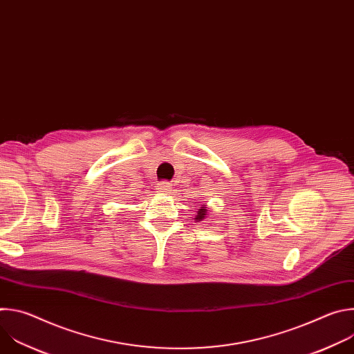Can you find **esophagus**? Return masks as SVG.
<instances>
[{
    "label": "esophagus",
    "mask_w": 354,
    "mask_h": 354,
    "mask_svg": "<svg viewBox=\"0 0 354 354\" xmlns=\"http://www.w3.org/2000/svg\"><path fill=\"white\" fill-rule=\"evenodd\" d=\"M158 192H162V193H171L172 192V185L169 182H161L158 185Z\"/></svg>",
    "instance_id": "1"
}]
</instances>
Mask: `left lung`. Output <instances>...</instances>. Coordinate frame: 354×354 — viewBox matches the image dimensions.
<instances>
[{"label":"left lung","mask_w":354,"mask_h":354,"mask_svg":"<svg viewBox=\"0 0 354 354\" xmlns=\"http://www.w3.org/2000/svg\"><path fill=\"white\" fill-rule=\"evenodd\" d=\"M207 213H209V209L206 207V205H203V206L197 209V213H196V218H194V220H196V221H203V220L206 218Z\"/></svg>","instance_id":"obj_1"}]
</instances>
